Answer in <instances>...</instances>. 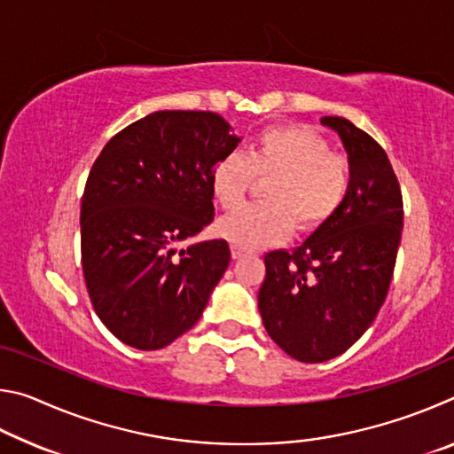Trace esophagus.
Instances as JSON below:
<instances>
[{
	"label": "esophagus",
	"mask_w": 454,
	"mask_h": 454,
	"mask_svg": "<svg viewBox=\"0 0 454 454\" xmlns=\"http://www.w3.org/2000/svg\"><path fill=\"white\" fill-rule=\"evenodd\" d=\"M244 256H246L244 250H240V248H236V246H232V258H234V260H240V258H244Z\"/></svg>",
	"instance_id": "esophagus-1"
}]
</instances>
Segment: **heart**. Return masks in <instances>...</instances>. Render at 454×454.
Instances as JSON below:
<instances>
[{
    "label": "heart",
    "instance_id": "b5f03b06",
    "mask_svg": "<svg viewBox=\"0 0 454 454\" xmlns=\"http://www.w3.org/2000/svg\"><path fill=\"white\" fill-rule=\"evenodd\" d=\"M256 179L269 180L266 205L237 207ZM350 186L348 162L330 152L325 137L304 126H274L248 153L232 152L212 168L210 188L224 210L216 232L240 250L286 240L292 228L312 232L334 216Z\"/></svg>",
    "mask_w": 454,
    "mask_h": 454
}]
</instances>
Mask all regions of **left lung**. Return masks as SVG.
<instances>
[{"instance_id":"obj_1","label":"left lung","mask_w":454,"mask_h":454,"mask_svg":"<svg viewBox=\"0 0 454 454\" xmlns=\"http://www.w3.org/2000/svg\"><path fill=\"white\" fill-rule=\"evenodd\" d=\"M320 121L348 153L347 198L298 248L268 252L258 292L266 333L301 363L342 355L366 333L387 298L403 234V194L387 152L348 120Z\"/></svg>"}]
</instances>
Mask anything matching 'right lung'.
Returning <instances> with one entry per match:
<instances>
[{
  "label": "right lung",
  "instance_id": "right-lung-1",
  "mask_svg": "<svg viewBox=\"0 0 454 454\" xmlns=\"http://www.w3.org/2000/svg\"><path fill=\"white\" fill-rule=\"evenodd\" d=\"M240 142L214 112L162 110L104 145L82 198L94 310L128 347L158 350L196 325L230 264L226 240L174 248L214 220L210 176Z\"/></svg>",
  "mask_w": 454,
  "mask_h": 454
}]
</instances>
